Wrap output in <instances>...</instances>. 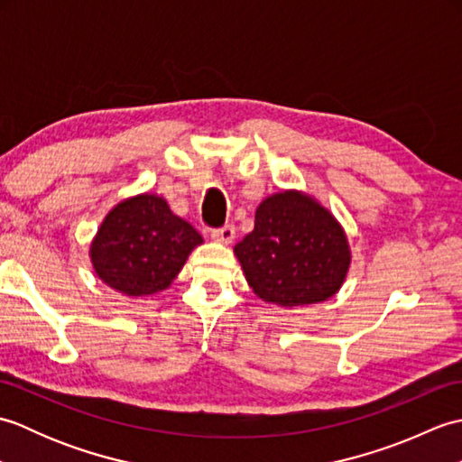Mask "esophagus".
Here are the masks:
<instances>
[{"mask_svg": "<svg viewBox=\"0 0 462 462\" xmlns=\"http://www.w3.org/2000/svg\"><path fill=\"white\" fill-rule=\"evenodd\" d=\"M212 238L216 242H222V244H232V240L236 238V230H234L232 224H226V226H222V228L212 230Z\"/></svg>", "mask_w": 462, "mask_h": 462, "instance_id": "esophagus-1", "label": "esophagus"}]
</instances>
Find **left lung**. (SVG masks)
Instances as JSON below:
<instances>
[{"mask_svg": "<svg viewBox=\"0 0 462 462\" xmlns=\"http://www.w3.org/2000/svg\"><path fill=\"white\" fill-rule=\"evenodd\" d=\"M234 254L254 293L282 308L336 296L351 263L341 224L300 190L262 200L254 230L234 246Z\"/></svg>", "mask_w": 462, "mask_h": 462, "instance_id": "left-lung-1", "label": "left lung"}]
</instances>
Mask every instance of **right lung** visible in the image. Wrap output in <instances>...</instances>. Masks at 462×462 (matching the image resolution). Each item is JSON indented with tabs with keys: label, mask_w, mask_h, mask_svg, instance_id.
I'll return each instance as SVG.
<instances>
[{
	"label": "right lung",
	"mask_w": 462,
	"mask_h": 462,
	"mask_svg": "<svg viewBox=\"0 0 462 462\" xmlns=\"http://www.w3.org/2000/svg\"><path fill=\"white\" fill-rule=\"evenodd\" d=\"M200 244V234L172 214L162 196L144 192L105 216L89 256L106 286L139 298L169 288Z\"/></svg>",
	"instance_id": "1"
}]
</instances>
